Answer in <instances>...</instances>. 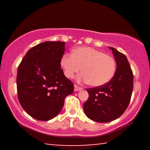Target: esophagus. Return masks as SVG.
<instances>
[{"label":"esophagus","mask_w":150,"mask_h":150,"mask_svg":"<svg viewBox=\"0 0 150 150\" xmlns=\"http://www.w3.org/2000/svg\"><path fill=\"white\" fill-rule=\"evenodd\" d=\"M82 89H83V88L79 87L78 85H75V84L74 85V90H75V91H81Z\"/></svg>","instance_id":"1"}]
</instances>
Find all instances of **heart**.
I'll return each instance as SVG.
<instances>
[{
	"instance_id": "b5f03b06",
	"label": "heart",
	"mask_w": 150,
	"mask_h": 150,
	"mask_svg": "<svg viewBox=\"0 0 150 150\" xmlns=\"http://www.w3.org/2000/svg\"><path fill=\"white\" fill-rule=\"evenodd\" d=\"M66 77L73 78L82 68L79 79L93 87H100L110 81L115 74L116 61L110 55L89 47H79L72 54H66L61 61Z\"/></svg>"
}]
</instances>
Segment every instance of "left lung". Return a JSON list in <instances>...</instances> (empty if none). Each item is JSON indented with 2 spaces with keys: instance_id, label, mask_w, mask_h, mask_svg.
I'll return each mask as SVG.
<instances>
[{
  "instance_id": "8db88e82",
  "label": "left lung",
  "mask_w": 150,
  "mask_h": 150,
  "mask_svg": "<svg viewBox=\"0 0 150 150\" xmlns=\"http://www.w3.org/2000/svg\"><path fill=\"white\" fill-rule=\"evenodd\" d=\"M116 71L106 85L87 88L88 98L83 105L86 116L98 122H108L118 118L125 112L131 99L134 75L126 56L114 47Z\"/></svg>"
}]
</instances>
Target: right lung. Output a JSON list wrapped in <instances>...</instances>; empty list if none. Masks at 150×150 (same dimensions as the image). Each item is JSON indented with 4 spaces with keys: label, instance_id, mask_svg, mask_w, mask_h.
I'll return each mask as SVG.
<instances>
[{
    "label": "right lung",
    "instance_id": "right-lung-1",
    "mask_svg": "<svg viewBox=\"0 0 150 150\" xmlns=\"http://www.w3.org/2000/svg\"><path fill=\"white\" fill-rule=\"evenodd\" d=\"M65 42H45L28 50L18 67V98L24 110L36 120L55 117L71 95L73 83L61 68Z\"/></svg>",
    "mask_w": 150,
    "mask_h": 150
}]
</instances>
